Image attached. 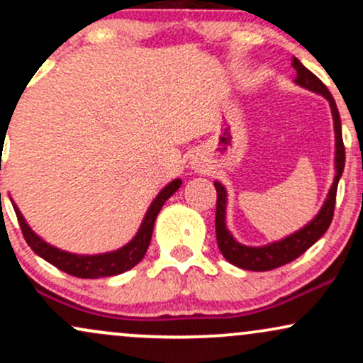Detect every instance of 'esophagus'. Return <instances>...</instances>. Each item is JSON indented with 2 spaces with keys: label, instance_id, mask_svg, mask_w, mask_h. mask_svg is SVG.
Instances as JSON below:
<instances>
[{
  "label": "esophagus",
  "instance_id": "1",
  "mask_svg": "<svg viewBox=\"0 0 363 363\" xmlns=\"http://www.w3.org/2000/svg\"><path fill=\"white\" fill-rule=\"evenodd\" d=\"M194 169H196V170H198V165H196V167H194Z\"/></svg>",
  "mask_w": 363,
  "mask_h": 363
}]
</instances>
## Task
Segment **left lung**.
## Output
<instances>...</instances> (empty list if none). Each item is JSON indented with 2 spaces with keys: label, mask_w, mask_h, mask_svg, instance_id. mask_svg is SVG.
<instances>
[{
  "label": "left lung",
  "mask_w": 363,
  "mask_h": 363,
  "mask_svg": "<svg viewBox=\"0 0 363 363\" xmlns=\"http://www.w3.org/2000/svg\"><path fill=\"white\" fill-rule=\"evenodd\" d=\"M291 66L295 69V85L302 86V89L314 91V94L323 95L329 102V109L333 116V128H335V177H333V184L329 187L326 199H324L323 206L315 213L311 222H307L302 228L295 230L294 234L283 237L280 240H273L264 245H245L240 244L235 239L234 234L228 230L227 227V187L220 181H215L216 187V242H218L220 252L230 264L237 268L249 269V272H269V269L280 268L286 262L297 259L302 256L312 244L326 234L328 227L331 225L333 213H335V201H336V189H338V182L341 179L345 169V147H343V136H341V119L338 107H336L335 99L329 94L323 82L315 77L314 73L309 72L306 66L302 65L297 57H291Z\"/></svg>",
  "instance_id": "8db88e82"
}]
</instances>
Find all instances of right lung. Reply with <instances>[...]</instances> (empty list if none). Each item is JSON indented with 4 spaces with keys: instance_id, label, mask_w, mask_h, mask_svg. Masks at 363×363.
<instances>
[{
    "instance_id": "1",
    "label": "right lung",
    "mask_w": 363,
    "mask_h": 363,
    "mask_svg": "<svg viewBox=\"0 0 363 363\" xmlns=\"http://www.w3.org/2000/svg\"><path fill=\"white\" fill-rule=\"evenodd\" d=\"M181 179H174V181H170L167 186L162 187L160 193H158L155 198H153V201L150 203L147 213H145L143 220H141V225L135 237H133L128 244H124L123 247L116 249V251L101 254H74L49 244L48 240H44L43 237L37 235L35 232L32 230L30 225H28L27 220L23 218L22 211L16 206V203L11 198L10 199L11 205H13L16 218H18L20 228H22L25 240H27V244L30 245V249L37 254V256H40L43 259L51 262L52 266H56L61 272L72 274V277L91 278V280H95V278L116 277V274L128 272V269L135 268V266L143 259L145 254H147L150 240H152L153 225H155L158 211L162 210V206H164V203L167 201L170 196L181 187Z\"/></svg>"
}]
</instances>
